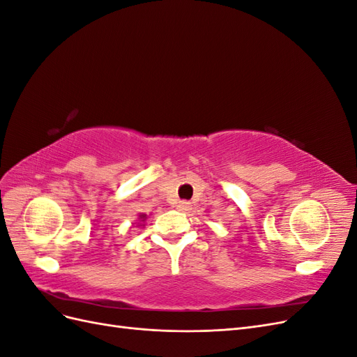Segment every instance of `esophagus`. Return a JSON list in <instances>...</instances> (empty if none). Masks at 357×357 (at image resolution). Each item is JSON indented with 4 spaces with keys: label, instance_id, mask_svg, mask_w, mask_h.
<instances>
[{
    "label": "esophagus",
    "instance_id": "obj_1",
    "mask_svg": "<svg viewBox=\"0 0 357 357\" xmlns=\"http://www.w3.org/2000/svg\"><path fill=\"white\" fill-rule=\"evenodd\" d=\"M177 210L178 211H181V213H188L190 208H192V205H190V202H188V201H180L177 205Z\"/></svg>",
    "mask_w": 357,
    "mask_h": 357
}]
</instances>
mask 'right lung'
Returning <instances> with one entry per match:
<instances>
[{
	"label": "right lung",
	"instance_id": "right-lung-1",
	"mask_svg": "<svg viewBox=\"0 0 357 357\" xmlns=\"http://www.w3.org/2000/svg\"><path fill=\"white\" fill-rule=\"evenodd\" d=\"M146 220H147V214L139 213V214H138V218H137V222H135L134 225H137V226H144Z\"/></svg>",
	"mask_w": 357,
	"mask_h": 357
}]
</instances>
